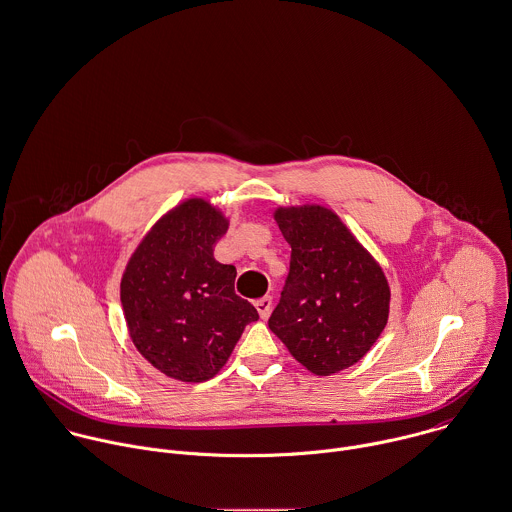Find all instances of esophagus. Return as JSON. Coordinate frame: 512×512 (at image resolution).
<instances>
[{
	"instance_id": "1",
	"label": "esophagus",
	"mask_w": 512,
	"mask_h": 512,
	"mask_svg": "<svg viewBox=\"0 0 512 512\" xmlns=\"http://www.w3.org/2000/svg\"><path fill=\"white\" fill-rule=\"evenodd\" d=\"M254 306H256V310H258V314H260V318H268L270 316V312H272V298L270 296H264V298H260V300H256L254 302Z\"/></svg>"
}]
</instances>
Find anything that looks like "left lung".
Returning <instances> with one entry per match:
<instances>
[{"label": "left lung", "mask_w": 512, "mask_h": 512, "mask_svg": "<svg viewBox=\"0 0 512 512\" xmlns=\"http://www.w3.org/2000/svg\"><path fill=\"white\" fill-rule=\"evenodd\" d=\"M290 272L268 326L312 373L357 363L381 336L389 286L379 264L324 206L278 208Z\"/></svg>", "instance_id": "1"}]
</instances>
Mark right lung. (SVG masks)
<instances>
[{
  "instance_id": "obj_1",
  "label": "right lung",
  "mask_w": 512,
  "mask_h": 512,
  "mask_svg": "<svg viewBox=\"0 0 512 512\" xmlns=\"http://www.w3.org/2000/svg\"><path fill=\"white\" fill-rule=\"evenodd\" d=\"M228 220L206 200L178 204L145 236L121 280L137 349L172 379L200 383L230 357L256 308L236 296V268L214 260Z\"/></svg>"
}]
</instances>
